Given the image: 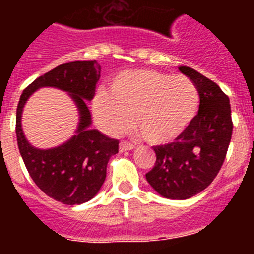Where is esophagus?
Wrapping results in <instances>:
<instances>
[{
  "mask_svg": "<svg viewBox=\"0 0 254 254\" xmlns=\"http://www.w3.org/2000/svg\"><path fill=\"white\" fill-rule=\"evenodd\" d=\"M134 145L131 142H127V141H122L120 143V150L121 151H128V150H133Z\"/></svg>",
  "mask_w": 254,
  "mask_h": 254,
  "instance_id": "34e87169",
  "label": "esophagus"
}]
</instances>
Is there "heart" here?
Returning a JSON list of instances; mask_svg holds the SVG:
<instances>
[{
  "label": "heart",
  "instance_id": "heart-1",
  "mask_svg": "<svg viewBox=\"0 0 254 254\" xmlns=\"http://www.w3.org/2000/svg\"><path fill=\"white\" fill-rule=\"evenodd\" d=\"M199 96L187 76L134 69L113 78L109 94L99 91L93 100L95 120L107 132L120 134L134 126L152 145L178 138L196 116Z\"/></svg>",
  "mask_w": 254,
  "mask_h": 254
}]
</instances>
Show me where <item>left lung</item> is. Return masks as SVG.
Instances as JSON below:
<instances>
[{
	"label": "left lung",
	"mask_w": 254,
	"mask_h": 254,
	"mask_svg": "<svg viewBox=\"0 0 254 254\" xmlns=\"http://www.w3.org/2000/svg\"><path fill=\"white\" fill-rule=\"evenodd\" d=\"M178 68L196 85L198 113L178 138L154 146L156 161L146 179L160 196L187 199L217 176L232 140L233 122L229 98L219 85L190 67Z\"/></svg>",
	"instance_id": "obj_1"
}]
</instances>
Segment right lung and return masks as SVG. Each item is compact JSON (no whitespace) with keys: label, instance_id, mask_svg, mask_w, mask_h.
Here are the masks:
<instances>
[{"label":"right lung","instance_id":"1","mask_svg":"<svg viewBox=\"0 0 254 254\" xmlns=\"http://www.w3.org/2000/svg\"><path fill=\"white\" fill-rule=\"evenodd\" d=\"M100 66L94 61H73L60 64L31 82L20 96L16 111L17 146L35 185L47 196L64 205H80L93 198L107 177V165L118 152V140L91 129V114L86 100L95 95ZM57 87L73 98L80 122L76 133L53 149L31 147L21 128V114L28 96L40 87Z\"/></svg>","mask_w":254,"mask_h":254}]
</instances>
